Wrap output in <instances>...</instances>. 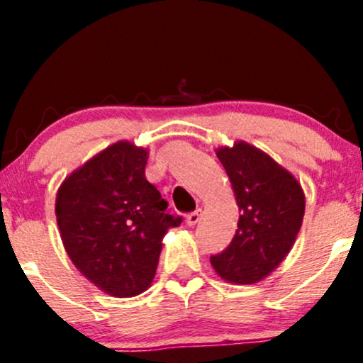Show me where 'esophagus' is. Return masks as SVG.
I'll return each mask as SVG.
<instances>
[{
    "mask_svg": "<svg viewBox=\"0 0 363 363\" xmlns=\"http://www.w3.org/2000/svg\"><path fill=\"white\" fill-rule=\"evenodd\" d=\"M200 218H202V208H196V211L189 212V214L186 216V221H188L189 226H193L200 221Z\"/></svg>",
    "mask_w": 363,
    "mask_h": 363,
    "instance_id": "1",
    "label": "esophagus"
}]
</instances>
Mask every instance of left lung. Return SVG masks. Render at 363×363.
<instances>
[{
	"instance_id": "1",
	"label": "left lung",
	"mask_w": 363,
	"mask_h": 363,
	"mask_svg": "<svg viewBox=\"0 0 363 363\" xmlns=\"http://www.w3.org/2000/svg\"><path fill=\"white\" fill-rule=\"evenodd\" d=\"M218 158L232 181L240 218L232 242L211 263L230 283H258L294 246L306 211L303 191L290 172L246 142L221 147Z\"/></svg>"
}]
</instances>
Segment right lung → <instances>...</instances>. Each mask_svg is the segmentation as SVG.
<instances>
[{
  "label": "right lung",
  "mask_w": 363,
  "mask_h": 363,
  "mask_svg": "<svg viewBox=\"0 0 363 363\" xmlns=\"http://www.w3.org/2000/svg\"><path fill=\"white\" fill-rule=\"evenodd\" d=\"M145 149L117 142L73 172L57 191V226L69 259L113 296L147 290L164 233L182 223L145 179Z\"/></svg>",
  "instance_id": "1"
}]
</instances>
